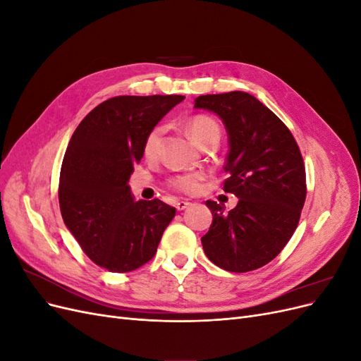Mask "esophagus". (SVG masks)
Segmentation results:
<instances>
[{"instance_id":"1","label":"esophagus","mask_w":361,"mask_h":361,"mask_svg":"<svg viewBox=\"0 0 361 361\" xmlns=\"http://www.w3.org/2000/svg\"><path fill=\"white\" fill-rule=\"evenodd\" d=\"M190 204H191V203L187 202V200H179V202L176 203V209H178V211H183V209H187V207H188Z\"/></svg>"}]
</instances>
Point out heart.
I'll return each mask as SVG.
<instances>
[{
	"label": "heart",
	"mask_w": 361,
	"mask_h": 361,
	"mask_svg": "<svg viewBox=\"0 0 361 361\" xmlns=\"http://www.w3.org/2000/svg\"><path fill=\"white\" fill-rule=\"evenodd\" d=\"M188 134L192 138V141L197 146H202L206 140L209 138H218L220 140V128L215 123V120H212L211 117L206 116H195L190 120L188 123ZM161 135V128H155L152 129L150 133L146 137L145 141V155L150 157L154 154L158 140ZM202 174L200 173H183V174H178V176H173L170 179V185L180 192L185 194H194L197 192L202 187Z\"/></svg>",
	"instance_id": "b5f03b06"
}]
</instances>
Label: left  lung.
Wrapping results in <instances>:
<instances>
[{
    "instance_id": "left-lung-1",
    "label": "left lung",
    "mask_w": 361,
    "mask_h": 361,
    "mask_svg": "<svg viewBox=\"0 0 361 361\" xmlns=\"http://www.w3.org/2000/svg\"><path fill=\"white\" fill-rule=\"evenodd\" d=\"M194 108L215 113L228 135L224 191L236 207L207 200L212 224L202 238L216 267L247 272L267 265L288 244L305 200L300 147L286 125L253 94L228 92L195 97Z\"/></svg>"
}]
</instances>
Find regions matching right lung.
<instances>
[{"mask_svg": "<svg viewBox=\"0 0 361 361\" xmlns=\"http://www.w3.org/2000/svg\"><path fill=\"white\" fill-rule=\"evenodd\" d=\"M180 94L116 96L87 114L64 154L59 202L63 221L96 265L129 272L155 256L176 209L134 200L129 178L147 134Z\"/></svg>", "mask_w": 361, "mask_h": 361, "instance_id": "add662e5", "label": "right lung"}]
</instances>
